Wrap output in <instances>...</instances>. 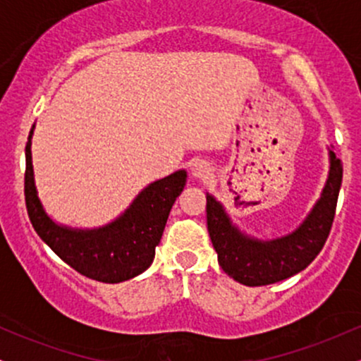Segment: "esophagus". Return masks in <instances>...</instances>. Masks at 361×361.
Here are the masks:
<instances>
[{
	"label": "esophagus",
	"mask_w": 361,
	"mask_h": 361,
	"mask_svg": "<svg viewBox=\"0 0 361 361\" xmlns=\"http://www.w3.org/2000/svg\"><path fill=\"white\" fill-rule=\"evenodd\" d=\"M192 175L195 178H200V180H207L210 176V166L209 163L204 159H197L193 161L192 164Z\"/></svg>",
	"instance_id": "34e87169"
}]
</instances>
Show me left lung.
<instances>
[{
    "label": "left lung",
    "instance_id": "left-lung-1",
    "mask_svg": "<svg viewBox=\"0 0 361 361\" xmlns=\"http://www.w3.org/2000/svg\"><path fill=\"white\" fill-rule=\"evenodd\" d=\"M341 181V161L329 149V175L321 198L293 233L271 241L241 233L221 202L207 193V227L222 270L247 287L276 283L305 270L329 235Z\"/></svg>",
    "mask_w": 361,
    "mask_h": 361
}]
</instances>
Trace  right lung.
<instances>
[{
	"label": "right lung",
	"mask_w": 361,
	"mask_h": 361,
	"mask_svg": "<svg viewBox=\"0 0 361 361\" xmlns=\"http://www.w3.org/2000/svg\"><path fill=\"white\" fill-rule=\"evenodd\" d=\"M32 127L25 146V204L40 239L81 275L103 283L134 279L151 267L169 210L186 185V171L147 185L120 217L98 229H74L49 217L37 195L32 166Z\"/></svg>",
	"instance_id": "add662e5"
}]
</instances>
